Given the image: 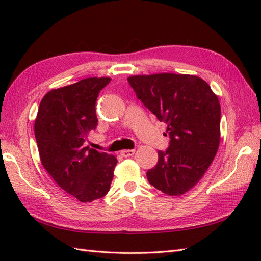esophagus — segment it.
Returning a JSON list of instances; mask_svg holds the SVG:
<instances>
[{"instance_id": "1", "label": "esophagus", "mask_w": 261, "mask_h": 261, "mask_svg": "<svg viewBox=\"0 0 261 261\" xmlns=\"http://www.w3.org/2000/svg\"><path fill=\"white\" fill-rule=\"evenodd\" d=\"M135 152H136L135 149H130V150H122V151L120 152V154H121L122 157L126 158V157H131V156H134Z\"/></svg>"}]
</instances>
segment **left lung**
Instances as JSON below:
<instances>
[{"mask_svg": "<svg viewBox=\"0 0 261 261\" xmlns=\"http://www.w3.org/2000/svg\"><path fill=\"white\" fill-rule=\"evenodd\" d=\"M137 97L160 122H166L169 145L158 151L147 171L150 184L177 196L197 184L218 151L221 107L218 96L197 76L154 74L127 79Z\"/></svg>", "mask_w": 261, "mask_h": 261, "instance_id": "left-lung-1", "label": "left lung"}]
</instances>
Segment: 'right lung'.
<instances>
[{
    "label": "right lung",
    "instance_id": "add662e5",
    "mask_svg": "<svg viewBox=\"0 0 261 261\" xmlns=\"http://www.w3.org/2000/svg\"><path fill=\"white\" fill-rule=\"evenodd\" d=\"M110 82L109 77H91L48 92L35 122L42 166L58 186L83 203L107 195L118 163L112 154L85 147L97 126V96Z\"/></svg>",
    "mask_w": 261,
    "mask_h": 261
}]
</instances>
